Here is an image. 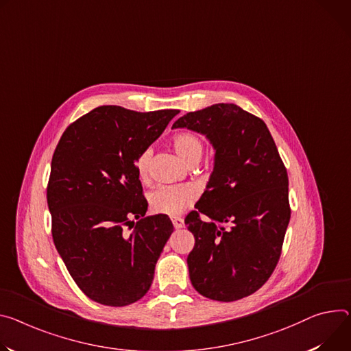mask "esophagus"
Instances as JSON below:
<instances>
[{"label":"esophagus","instance_id":"esophagus-1","mask_svg":"<svg viewBox=\"0 0 351 351\" xmlns=\"http://www.w3.org/2000/svg\"><path fill=\"white\" fill-rule=\"evenodd\" d=\"M172 224H173L175 230H180V228H183V227H184L183 218H180V217H173V218H172Z\"/></svg>","mask_w":351,"mask_h":351}]
</instances>
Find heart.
Listing matches in <instances>:
<instances>
[{"instance_id":"obj_1","label":"heart","mask_w":351,"mask_h":351,"mask_svg":"<svg viewBox=\"0 0 351 351\" xmlns=\"http://www.w3.org/2000/svg\"><path fill=\"white\" fill-rule=\"evenodd\" d=\"M172 145L178 155L183 158L190 165L199 162L204 154L203 140L192 132L178 133L172 138ZM152 158V147L144 148L136 156V171L141 179L148 176L149 162ZM196 199L195 189L187 184H164L155 187L148 196L151 210L164 215H179L182 214Z\"/></svg>"}]
</instances>
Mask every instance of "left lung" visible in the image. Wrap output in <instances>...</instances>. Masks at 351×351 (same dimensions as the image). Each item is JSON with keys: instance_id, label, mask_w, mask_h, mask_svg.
<instances>
[{"instance_id": "8db88e82", "label": "left lung", "mask_w": 351, "mask_h": 351, "mask_svg": "<svg viewBox=\"0 0 351 351\" xmlns=\"http://www.w3.org/2000/svg\"><path fill=\"white\" fill-rule=\"evenodd\" d=\"M206 134L215 165L184 224L195 235L189 276L204 297L231 302L270 278L289 227V175L266 123L234 104L190 112L173 123ZM205 219H202V217Z\"/></svg>"}]
</instances>
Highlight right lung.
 Wrapping results in <instances>:
<instances>
[{"mask_svg":"<svg viewBox=\"0 0 351 351\" xmlns=\"http://www.w3.org/2000/svg\"><path fill=\"white\" fill-rule=\"evenodd\" d=\"M178 113L99 106L73 121L54 149L47 183L53 241L95 302L130 305L152 284L173 226L164 214L144 217L148 203L134 161Z\"/></svg>","mask_w":351,"mask_h":351,"instance_id":"1","label":"right lung"}]
</instances>
